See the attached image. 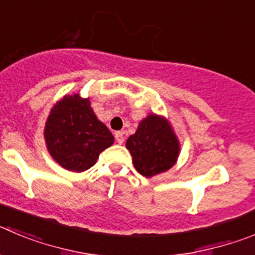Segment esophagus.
Returning a JSON list of instances; mask_svg holds the SVG:
<instances>
[{
	"instance_id": "34e87169",
	"label": "esophagus",
	"mask_w": 255,
	"mask_h": 255,
	"mask_svg": "<svg viewBox=\"0 0 255 255\" xmlns=\"http://www.w3.org/2000/svg\"><path fill=\"white\" fill-rule=\"evenodd\" d=\"M114 137H116V141L120 144H122L123 142H125V135H123V132H116Z\"/></svg>"
}]
</instances>
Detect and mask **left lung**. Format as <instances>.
Wrapping results in <instances>:
<instances>
[{
  "label": "left lung",
  "instance_id": "1",
  "mask_svg": "<svg viewBox=\"0 0 255 255\" xmlns=\"http://www.w3.org/2000/svg\"><path fill=\"white\" fill-rule=\"evenodd\" d=\"M126 147L130 152L135 170L146 177L170 170L180 153V143L170 122L157 114H148L139 122Z\"/></svg>",
  "mask_w": 255,
  "mask_h": 255
}]
</instances>
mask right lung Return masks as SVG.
I'll return each mask as SVG.
<instances>
[{
  "instance_id": "1",
  "label": "right lung",
  "mask_w": 255,
  "mask_h": 255,
  "mask_svg": "<svg viewBox=\"0 0 255 255\" xmlns=\"http://www.w3.org/2000/svg\"><path fill=\"white\" fill-rule=\"evenodd\" d=\"M44 137L52 158L73 172L94 166L101 152L114 142L111 130L95 116L89 98L79 94L65 95L56 102L45 123Z\"/></svg>"
}]
</instances>
